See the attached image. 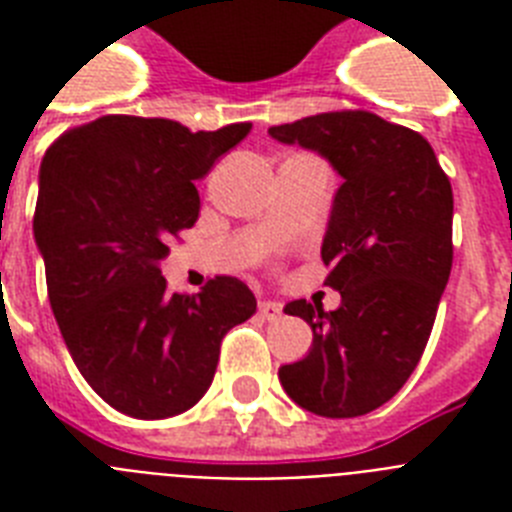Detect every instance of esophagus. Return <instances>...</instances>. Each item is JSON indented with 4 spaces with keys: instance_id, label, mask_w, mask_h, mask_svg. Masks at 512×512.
<instances>
[{
    "instance_id": "34e87169",
    "label": "esophagus",
    "mask_w": 512,
    "mask_h": 512,
    "mask_svg": "<svg viewBox=\"0 0 512 512\" xmlns=\"http://www.w3.org/2000/svg\"><path fill=\"white\" fill-rule=\"evenodd\" d=\"M281 303H273V300H263L260 303V316H263L265 321H279L281 319Z\"/></svg>"
}]
</instances>
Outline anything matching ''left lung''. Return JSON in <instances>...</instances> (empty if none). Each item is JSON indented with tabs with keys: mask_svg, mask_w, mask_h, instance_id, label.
Returning <instances> with one entry per match:
<instances>
[{
	"mask_svg": "<svg viewBox=\"0 0 512 512\" xmlns=\"http://www.w3.org/2000/svg\"><path fill=\"white\" fill-rule=\"evenodd\" d=\"M327 156L342 175L321 260L342 303L295 300L311 324L303 361L279 369L287 396L321 417H358L420 364L452 271V183L420 132L369 111H329L268 130Z\"/></svg>",
	"mask_w": 512,
	"mask_h": 512,
	"instance_id": "obj_1",
	"label": "left lung"
}]
</instances>
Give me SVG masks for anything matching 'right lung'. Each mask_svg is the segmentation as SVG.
<instances>
[{
	"label": "right lung",
	"instance_id": "1",
	"mask_svg": "<svg viewBox=\"0 0 512 512\" xmlns=\"http://www.w3.org/2000/svg\"><path fill=\"white\" fill-rule=\"evenodd\" d=\"M249 130L108 114L44 154L34 236L52 313L76 369L116 412L162 420L191 409L212 385L228 329L257 311L233 276L180 295L159 268L199 220L196 180Z\"/></svg>",
	"mask_w": 512,
	"mask_h": 512
}]
</instances>
